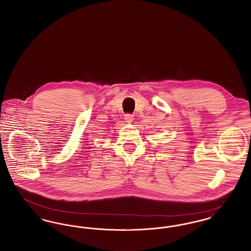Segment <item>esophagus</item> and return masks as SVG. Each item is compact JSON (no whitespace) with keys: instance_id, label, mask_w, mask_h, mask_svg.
I'll list each match as a JSON object with an SVG mask.
<instances>
[{"instance_id":"esophagus-1","label":"esophagus","mask_w":251,"mask_h":251,"mask_svg":"<svg viewBox=\"0 0 251 251\" xmlns=\"http://www.w3.org/2000/svg\"><path fill=\"white\" fill-rule=\"evenodd\" d=\"M124 119H125L126 122L131 123V122L133 121V120H134V116L131 115V114H126V115L124 116Z\"/></svg>"}]
</instances>
